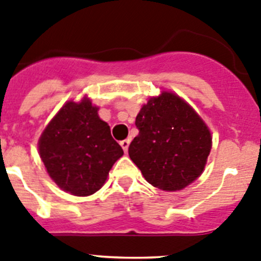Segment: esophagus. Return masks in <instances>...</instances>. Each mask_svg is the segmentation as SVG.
Returning <instances> with one entry per match:
<instances>
[{
  "label": "esophagus",
  "mask_w": 261,
  "mask_h": 261,
  "mask_svg": "<svg viewBox=\"0 0 261 261\" xmlns=\"http://www.w3.org/2000/svg\"><path fill=\"white\" fill-rule=\"evenodd\" d=\"M129 143H130V141H129V140H123L120 142V146H121V148H123V150H124V152H128Z\"/></svg>",
  "instance_id": "1"
}]
</instances>
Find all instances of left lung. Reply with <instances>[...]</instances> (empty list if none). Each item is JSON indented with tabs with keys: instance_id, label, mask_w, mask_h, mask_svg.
Wrapping results in <instances>:
<instances>
[{
	"instance_id": "8db88e82",
	"label": "left lung",
	"mask_w": 261,
	"mask_h": 261,
	"mask_svg": "<svg viewBox=\"0 0 261 261\" xmlns=\"http://www.w3.org/2000/svg\"><path fill=\"white\" fill-rule=\"evenodd\" d=\"M140 133L129 158L153 187L173 192L197 179L212 150V135L197 113L173 92L151 97L138 113Z\"/></svg>"
}]
</instances>
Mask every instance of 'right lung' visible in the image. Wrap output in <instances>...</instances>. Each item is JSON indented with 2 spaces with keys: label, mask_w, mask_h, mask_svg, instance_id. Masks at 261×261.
<instances>
[{
  "label": "right lung",
  "mask_w": 261,
  "mask_h": 261,
  "mask_svg": "<svg viewBox=\"0 0 261 261\" xmlns=\"http://www.w3.org/2000/svg\"><path fill=\"white\" fill-rule=\"evenodd\" d=\"M97 111L87 97L81 102L68 101L38 141L39 156L51 179L74 196L100 190L124 153Z\"/></svg>",
  "instance_id": "obj_1"
}]
</instances>
